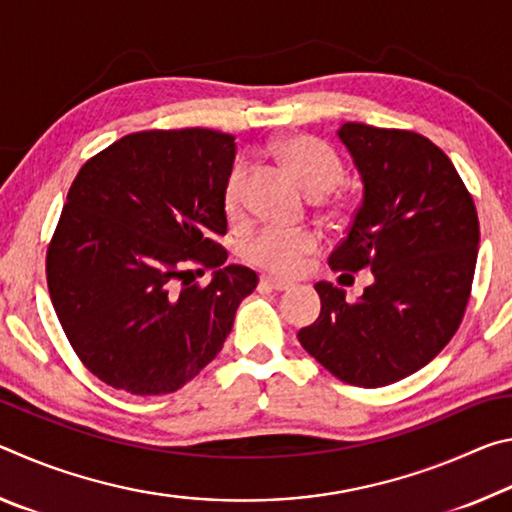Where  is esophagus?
Here are the masks:
<instances>
[{
	"label": "esophagus",
	"instance_id": "1",
	"mask_svg": "<svg viewBox=\"0 0 512 512\" xmlns=\"http://www.w3.org/2000/svg\"><path fill=\"white\" fill-rule=\"evenodd\" d=\"M259 284H262V287H266V289H273V291L291 289V282H284V280H280V277H273V275H262Z\"/></svg>",
	"mask_w": 512,
	"mask_h": 512
}]
</instances>
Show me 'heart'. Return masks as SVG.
<instances>
[{
	"label": "heart",
	"mask_w": 512,
	"mask_h": 512,
	"mask_svg": "<svg viewBox=\"0 0 512 512\" xmlns=\"http://www.w3.org/2000/svg\"><path fill=\"white\" fill-rule=\"evenodd\" d=\"M275 151L284 162V167L291 171V176L298 180L309 196L318 198L339 185L343 176L339 158L314 137H289V140L277 144ZM244 185L246 167H237L230 173L228 183H225V207H228L230 214H235L241 207V201H244ZM318 241V235L311 230H287L268 225L248 241L246 257L253 264L262 266L264 271H271L275 275H293L305 264L307 255L318 248Z\"/></svg>",
	"instance_id": "b5f03b06"
}]
</instances>
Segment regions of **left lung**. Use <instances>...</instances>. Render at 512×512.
Here are the masks:
<instances>
[{
    "label": "left lung",
    "mask_w": 512,
    "mask_h": 512,
    "mask_svg": "<svg viewBox=\"0 0 512 512\" xmlns=\"http://www.w3.org/2000/svg\"><path fill=\"white\" fill-rule=\"evenodd\" d=\"M339 140L363 185L334 271L370 268L357 302L314 284L320 316L298 341L345 384L379 388L413 375L445 348L470 300L479 216L452 160L427 137L348 121Z\"/></svg>",
    "instance_id": "8db88e82"
}]
</instances>
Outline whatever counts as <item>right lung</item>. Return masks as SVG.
Segmentation results:
<instances>
[{
  "instance_id": "right-lung-1",
  "label": "right lung",
  "mask_w": 512,
  "mask_h": 512,
  "mask_svg": "<svg viewBox=\"0 0 512 512\" xmlns=\"http://www.w3.org/2000/svg\"><path fill=\"white\" fill-rule=\"evenodd\" d=\"M235 137L210 128L142 131L81 167L47 250L56 316L92 375L133 395L192 381L232 332L257 287L223 266L225 183ZM216 267L205 288L193 268Z\"/></svg>"
}]
</instances>
